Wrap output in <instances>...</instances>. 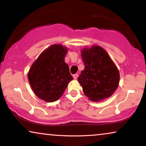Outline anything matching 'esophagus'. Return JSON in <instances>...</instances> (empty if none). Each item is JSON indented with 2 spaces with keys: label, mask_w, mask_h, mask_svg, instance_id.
<instances>
[{
  "label": "esophagus",
  "mask_w": 146,
  "mask_h": 146,
  "mask_svg": "<svg viewBox=\"0 0 146 146\" xmlns=\"http://www.w3.org/2000/svg\"><path fill=\"white\" fill-rule=\"evenodd\" d=\"M78 77V74H75L73 75L74 79H77Z\"/></svg>",
  "instance_id": "esophagus-1"
}]
</instances>
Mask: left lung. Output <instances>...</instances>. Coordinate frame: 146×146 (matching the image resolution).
Instances as JSON below:
<instances>
[{"instance_id":"left-lung-1","label":"left lung","mask_w":146,"mask_h":146,"mask_svg":"<svg viewBox=\"0 0 146 146\" xmlns=\"http://www.w3.org/2000/svg\"><path fill=\"white\" fill-rule=\"evenodd\" d=\"M85 68L78 78L84 94L94 102L110 97L116 90L119 73L114 62L103 48L93 45L81 51Z\"/></svg>"}]
</instances>
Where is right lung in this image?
<instances>
[{
	"mask_svg": "<svg viewBox=\"0 0 146 146\" xmlns=\"http://www.w3.org/2000/svg\"><path fill=\"white\" fill-rule=\"evenodd\" d=\"M68 48L53 44L42 52L28 74L30 85L39 98L53 102L63 94L73 78L64 61Z\"/></svg>",
	"mask_w": 146,
	"mask_h": 146,
	"instance_id": "right-lung-1",
	"label": "right lung"
}]
</instances>
